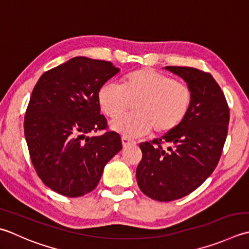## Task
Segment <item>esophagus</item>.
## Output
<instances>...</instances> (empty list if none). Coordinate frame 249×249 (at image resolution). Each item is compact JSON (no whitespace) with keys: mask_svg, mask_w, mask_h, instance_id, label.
Returning a JSON list of instances; mask_svg holds the SVG:
<instances>
[{"mask_svg":"<svg viewBox=\"0 0 249 249\" xmlns=\"http://www.w3.org/2000/svg\"><path fill=\"white\" fill-rule=\"evenodd\" d=\"M122 143H123V147L126 148V147H128V145H130V144H136V141L131 140V139H129L127 137H122Z\"/></svg>","mask_w":249,"mask_h":249,"instance_id":"esophagus-1","label":"esophagus"}]
</instances>
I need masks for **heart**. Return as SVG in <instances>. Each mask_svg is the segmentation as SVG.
<instances>
[{"label":"heart","mask_w":249,"mask_h":249,"mask_svg":"<svg viewBox=\"0 0 249 249\" xmlns=\"http://www.w3.org/2000/svg\"><path fill=\"white\" fill-rule=\"evenodd\" d=\"M101 111L110 119L125 113L134 106V114L121 116L111 128L125 137H140L151 129L164 135L177 128L186 119L192 104V90L186 83L150 68L125 74L121 86L106 83L97 94Z\"/></svg>","instance_id":"1"}]
</instances>
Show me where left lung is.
Listing matches in <instances>:
<instances>
[{"mask_svg":"<svg viewBox=\"0 0 249 249\" xmlns=\"http://www.w3.org/2000/svg\"><path fill=\"white\" fill-rule=\"evenodd\" d=\"M165 69L187 82L192 104L177 128L139 144L142 159L136 170L138 186L160 202L188 196L211 176L220 160L230 120L225 94L211 73L191 67Z\"/></svg>","mask_w":249,"mask_h":249,"instance_id":"8db88e82","label":"left lung"}]
</instances>
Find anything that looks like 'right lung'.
I'll list each match as a JSON object with an SVG mask.
<instances>
[{"label":"right lung","mask_w":249,"mask_h":249,"mask_svg":"<svg viewBox=\"0 0 249 249\" xmlns=\"http://www.w3.org/2000/svg\"><path fill=\"white\" fill-rule=\"evenodd\" d=\"M120 71L110 61L74 57L43 73L24 115V137L34 169L44 184L69 197L98 184L106 164L121 151L108 129L97 94ZM106 129L101 136L89 132Z\"/></svg>","instance_id":"obj_1"}]
</instances>
